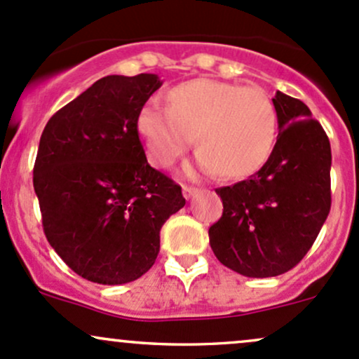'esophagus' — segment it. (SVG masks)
I'll use <instances>...</instances> for the list:
<instances>
[{"mask_svg":"<svg viewBox=\"0 0 359 359\" xmlns=\"http://www.w3.org/2000/svg\"><path fill=\"white\" fill-rule=\"evenodd\" d=\"M182 194H184V198H186V199H191V198H194L196 194H198V189L182 186Z\"/></svg>","mask_w":359,"mask_h":359,"instance_id":"34e87169","label":"esophagus"}]
</instances>
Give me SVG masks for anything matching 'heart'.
I'll use <instances>...</instances> for the list:
<instances>
[{
  "mask_svg": "<svg viewBox=\"0 0 359 359\" xmlns=\"http://www.w3.org/2000/svg\"><path fill=\"white\" fill-rule=\"evenodd\" d=\"M167 109L147 105L136 128L148 160L167 168L191 148L199 149L191 173L245 179L264 167L276 141V110L259 88L215 78H194L165 93Z\"/></svg>",
  "mask_w": 359,
  "mask_h": 359,
  "instance_id": "b5f03b06",
  "label": "heart"
}]
</instances>
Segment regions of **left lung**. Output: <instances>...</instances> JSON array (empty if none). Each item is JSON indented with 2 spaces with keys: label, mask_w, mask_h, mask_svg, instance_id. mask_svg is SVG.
<instances>
[{
  "label": "left lung",
  "mask_w": 359,
  "mask_h": 359,
  "mask_svg": "<svg viewBox=\"0 0 359 359\" xmlns=\"http://www.w3.org/2000/svg\"><path fill=\"white\" fill-rule=\"evenodd\" d=\"M279 135L264 167L216 189L223 215L210 228L216 259L247 278L279 276L305 257L330 211V143L298 98L276 92Z\"/></svg>",
  "instance_id": "obj_1"
}]
</instances>
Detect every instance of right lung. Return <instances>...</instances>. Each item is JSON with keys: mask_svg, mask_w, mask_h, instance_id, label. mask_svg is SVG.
<instances>
[{"mask_svg": "<svg viewBox=\"0 0 359 359\" xmlns=\"http://www.w3.org/2000/svg\"><path fill=\"white\" fill-rule=\"evenodd\" d=\"M163 81L110 74L57 110L42 131L34 189L50 247L81 278L124 285L156 261L182 189L148 163L136 119Z\"/></svg>", "mask_w": 359, "mask_h": 359, "instance_id": "add662e5", "label": "right lung"}]
</instances>
